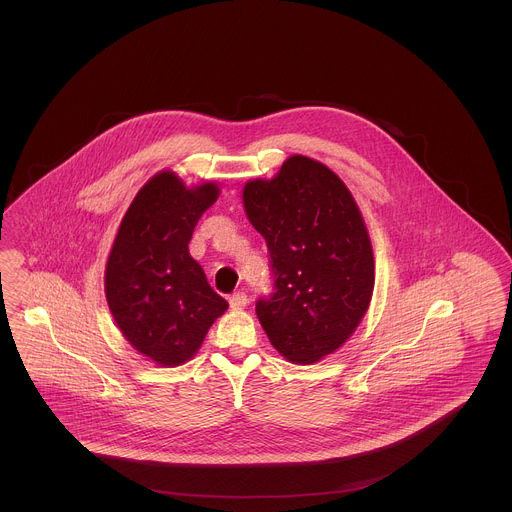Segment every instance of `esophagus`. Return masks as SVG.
Masks as SVG:
<instances>
[{
	"label": "esophagus",
	"instance_id": "1",
	"mask_svg": "<svg viewBox=\"0 0 512 512\" xmlns=\"http://www.w3.org/2000/svg\"><path fill=\"white\" fill-rule=\"evenodd\" d=\"M230 309H234V311H242L247 307V303H249V299H247V295L244 292L234 293V295H230Z\"/></svg>",
	"mask_w": 512,
	"mask_h": 512
}]
</instances>
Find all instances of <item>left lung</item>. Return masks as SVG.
<instances>
[{
  "label": "left lung",
  "instance_id": "1",
  "mask_svg": "<svg viewBox=\"0 0 512 512\" xmlns=\"http://www.w3.org/2000/svg\"><path fill=\"white\" fill-rule=\"evenodd\" d=\"M245 215L265 238L274 292L255 305L270 343L292 363L334 353L365 317L374 257L365 220L338 174L293 155L272 180L244 188Z\"/></svg>",
  "mask_w": 512,
  "mask_h": 512
}]
</instances>
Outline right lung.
Masks as SVG:
<instances>
[{
	"label": "right lung",
	"mask_w": 512,
	"mask_h": 512,
	"mask_svg": "<svg viewBox=\"0 0 512 512\" xmlns=\"http://www.w3.org/2000/svg\"><path fill=\"white\" fill-rule=\"evenodd\" d=\"M217 197L213 182L186 188L174 172L155 174L128 207L109 253V309L122 336L157 365L192 359L228 309L188 249L197 220Z\"/></svg>",
	"instance_id": "right-lung-1"
}]
</instances>
